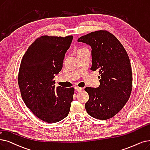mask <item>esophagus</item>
<instances>
[{"mask_svg": "<svg viewBox=\"0 0 150 150\" xmlns=\"http://www.w3.org/2000/svg\"><path fill=\"white\" fill-rule=\"evenodd\" d=\"M75 89L76 91H78V92H80V91H81L83 90V88H80V87H78V86H76V87L75 88Z\"/></svg>", "mask_w": 150, "mask_h": 150, "instance_id": "esophagus-1", "label": "esophagus"}]
</instances>
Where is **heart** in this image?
Returning <instances> with one entry per match:
<instances>
[{
  "label": "heart",
  "mask_w": 150,
  "mask_h": 150,
  "mask_svg": "<svg viewBox=\"0 0 150 150\" xmlns=\"http://www.w3.org/2000/svg\"><path fill=\"white\" fill-rule=\"evenodd\" d=\"M83 50V49H81V50H79V51H80V50Z\"/></svg>",
  "instance_id": "1"
}]
</instances>
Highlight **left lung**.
<instances>
[{"label": "left lung", "mask_w": 150, "mask_h": 150, "mask_svg": "<svg viewBox=\"0 0 150 150\" xmlns=\"http://www.w3.org/2000/svg\"><path fill=\"white\" fill-rule=\"evenodd\" d=\"M91 47L93 71H99L100 85L84 88L89 94L87 113L95 118H112L125 105L131 93L132 74L128 54L115 35L107 30L92 32L78 39Z\"/></svg>", "instance_id": "left-lung-1"}]
</instances>
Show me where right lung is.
Returning a JSON list of instances; mask_svg holds the SVG:
<instances>
[{
    "mask_svg": "<svg viewBox=\"0 0 150 150\" xmlns=\"http://www.w3.org/2000/svg\"><path fill=\"white\" fill-rule=\"evenodd\" d=\"M73 36L44 35L32 43L23 56L18 74L22 99L38 118L48 123L67 116L74 88L55 86Z\"/></svg>",
    "mask_w": 150,
    "mask_h": 150,
    "instance_id": "obj_1",
    "label": "right lung"
}]
</instances>
